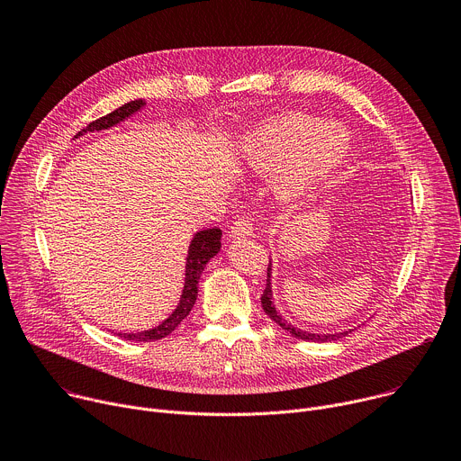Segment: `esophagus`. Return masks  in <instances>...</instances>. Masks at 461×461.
<instances>
[{
    "instance_id": "esophagus-1",
    "label": "esophagus",
    "mask_w": 461,
    "mask_h": 461,
    "mask_svg": "<svg viewBox=\"0 0 461 461\" xmlns=\"http://www.w3.org/2000/svg\"><path fill=\"white\" fill-rule=\"evenodd\" d=\"M230 233H231V237H235V239L251 235V233H253V221H251L249 217H240V219H237V221L231 224Z\"/></svg>"
}]
</instances>
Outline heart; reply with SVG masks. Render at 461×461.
I'll use <instances>...</instances> for the list:
<instances>
[{
  "instance_id": "obj_1",
  "label": "heart",
  "mask_w": 461,
  "mask_h": 461,
  "mask_svg": "<svg viewBox=\"0 0 461 461\" xmlns=\"http://www.w3.org/2000/svg\"><path fill=\"white\" fill-rule=\"evenodd\" d=\"M350 139L338 123H322L308 114H285L249 133L242 157L257 173H279L281 193L297 199L330 175L347 157Z\"/></svg>"
}]
</instances>
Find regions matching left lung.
<instances>
[{
    "mask_svg": "<svg viewBox=\"0 0 461 461\" xmlns=\"http://www.w3.org/2000/svg\"><path fill=\"white\" fill-rule=\"evenodd\" d=\"M270 277H272V262L268 265V279H267V288H265V294H262L260 297V303H262V308H265V312L270 315L272 321H276L283 330H286L290 336L297 338V339H303V341H321V343H326V341H336V339H341L343 336H347L348 332H341V334H310V332H304V330H299V328L292 326L290 322H286L276 310L274 303H272V283H270Z\"/></svg>",
    "mask_w": 461,
    "mask_h": 461,
    "instance_id": "1",
    "label": "left lung"
}]
</instances>
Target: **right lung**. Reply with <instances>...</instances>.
Returning a JSON list of instances; mask_svg holds the SVG:
<instances>
[{"label": "right lung", "mask_w": 461, "mask_h": 461, "mask_svg": "<svg viewBox=\"0 0 461 461\" xmlns=\"http://www.w3.org/2000/svg\"><path fill=\"white\" fill-rule=\"evenodd\" d=\"M144 104H146L144 100H133L129 104H123L116 111L91 122L87 127H84L80 131L77 137H80L84 133H93V131H102V129L113 127L118 122L125 120L127 116L137 113L139 109H142ZM221 237H222V231L219 228L203 230L193 237L189 249H187V258H185V283H184L182 297H180V303L175 308V312L166 321H162L158 326L151 328V330L137 332V334H118V338H123L125 341H158V339L169 336L175 328L182 322V319H185L189 315V312L196 301V294H199L196 285H199V279L204 272V267L208 265V260L219 253Z\"/></svg>", "instance_id": "obj_1"}]
</instances>
